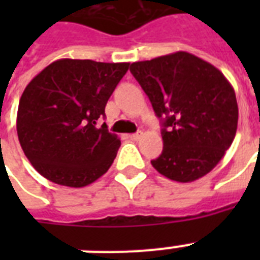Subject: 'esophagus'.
Here are the masks:
<instances>
[{
    "label": "esophagus",
    "instance_id": "obj_1",
    "mask_svg": "<svg viewBox=\"0 0 260 260\" xmlns=\"http://www.w3.org/2000/svg\"><path fill=\"white\" fill-rule=\"evenodd\" d=\"M142 136H143V132L142 131H139V132H136V134L131 135V139H132V140H135V142H138L139 139H142Z\"/></svg>",
    "mask_w": 260,
    "mask_h": 260
}]
</instances>
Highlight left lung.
Here are the masks:
<instances>
[{
  "label": "left lung",
  "instance_id": "1",
  "mask_svg": "<svg viewBox=\"0 0 260 260\" xmlns=\"http://www.w3.org/2000/svg\"><path fill=\"white\" fill-rule=\"evenodd\" d=\"M129 70L162 120L163 151L151 165L177 182L213 170L239 118L235 90L221 71L185 51L135 62Z\"/></svg>",
  "mask_w": 260,
  "mask_h": 260
}]
</instances>
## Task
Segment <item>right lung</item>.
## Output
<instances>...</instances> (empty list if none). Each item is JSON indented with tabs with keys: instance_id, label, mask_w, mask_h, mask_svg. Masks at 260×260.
<instances>
[{
	"instance_id": "obj_1",
	"label": "right lung",
	"mask_w": 260,
	"mask_h": 260,
	"mask_svg": "<svg viewBox=\"0 0 260 260\" xmlns=\"http://www.w3.org/2000/svg\"><path fill=\"white\" fill-rule=\"evenodd\" d=\"M129 63L59 59L25 87L17 110V135L32 166L48 181L83 187L112 166L121 144L97 128L106 102Z\"/></svg>"
}]
</instances>
